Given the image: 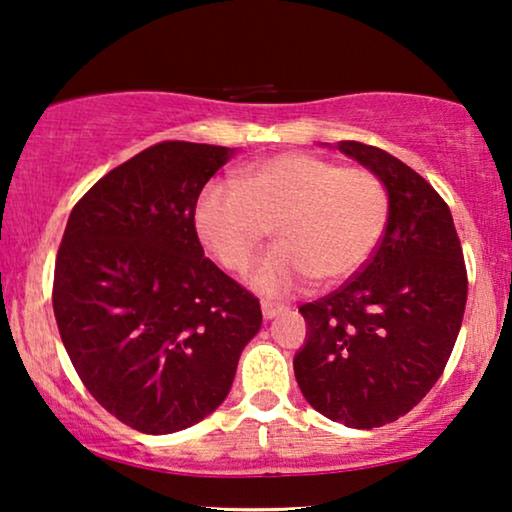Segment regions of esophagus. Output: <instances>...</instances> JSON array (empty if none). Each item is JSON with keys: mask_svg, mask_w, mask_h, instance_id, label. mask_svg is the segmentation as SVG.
I'll use <instances>...</instances> for the list:
<instances>
[{"mask_svg": "<svg viewBox=\"0 0 512 512\" xmlns=\"http://www.w3.org/2000/svg\"><path fill=\"white\" fill-rule=\"evenodd\" d=\"M261 310H263V317H265V319H275L277 314L286 312V305H282V303H270V300H263Z\"/></svg>", "mask_w": 512, "mask_h": 512, "instance_id": "34e87169", "label": "esophagus"}]
</instances>
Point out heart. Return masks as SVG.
<instances>
[{
  "instance_id": "obj_1",
  "label": "heart",
  "mask_w": 512,
  "mask_h": 512,
  "mask_svg": "<svg viewBox=\"0 0 512 512\" xmlns=\"http://www.w3.org/2000/svg\"><path fill=\"white\" fill-rule=\"evenodd\" d=\"M387 219V191L373 172L303 151L247 165L237 186L214 181L195 205L200 240L226 270L247 268L275 228L279 244L249 272L265 296H286L314 277L333 284L356 275Z\"/></svg>"
}]
</instances>
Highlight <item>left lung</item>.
I'll return each mask as SVG.
<instances>
[{"instance_id":"obj_1","label":"left lung","mask_w":512,"mask_h":512,"mask_svg":"<svg viewBox=\"0 0 512 512\" xmlns=\"http://www.w3.org/2000/svg\"><path fill=\"white\" fill-rule=\"evenodd\" d=\"M389 195L375 254L338 291L300 305L307 340L293 359L298 387L349 429L396 422L429 394L457 342L468 296L450 207L391 153L340 142Z\"/></svg>"}]
</instances>
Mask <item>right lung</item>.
<instances>
[{"label": "right lung", "mask_w": 512, "mask_h": 512, "mask_svg": "<svg viewBox=\"0 0 512 512\" xmlns=\"http://www.w3.org/2000/svg\"><path fill=\"white\" fill-rule=\"evenodd\" d=\"M235 149L160 142L97 181L69 214L53 312L104 410L142 433L214 412L261 328L258 298L205 258L195 205Z\"/></svg>", "instance_id": "obj_1"}]
</instances>
